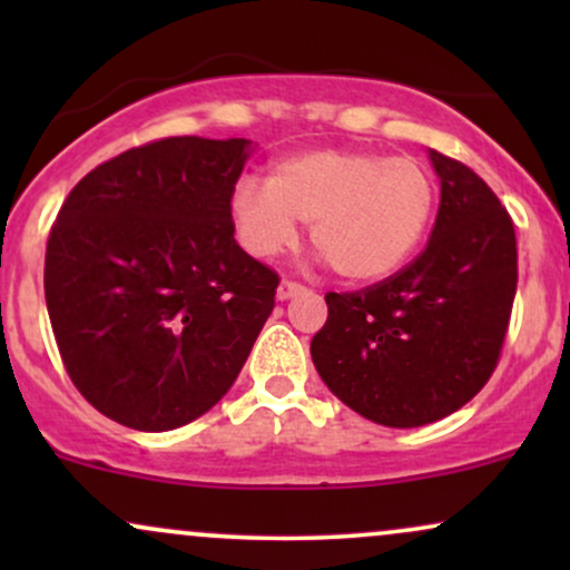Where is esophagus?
I'll return each instance as SVG.
<instances>
[{
    "mask_svg": "<svg viewBox=\"0 0 570 570\" xmlns=\"http://www.w3.org/2000/svg\"><path fill=\"white\" fill-rule=\"evenodd\" d=\"M305 292V286L303 284H297V281H289V278H284L278 284V299L281 303H284V299H292V297H297V294H303Z\"/></svg>",
    "mask_w": 570,
    "mask_h": 570,
    "instance_id": "1",
    "label": "esophagus"
}]
</instances>
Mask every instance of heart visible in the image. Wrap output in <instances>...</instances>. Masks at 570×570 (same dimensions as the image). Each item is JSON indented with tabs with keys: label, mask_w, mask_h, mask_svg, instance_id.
I'll list each match as a JSON object with an SVG mask.
<instances>
[{
	"label": "heart",
	"mask_w": 570,
	"mask_h": 570,
	"mask_svg": "<svg viewBox=\"0 0 570 570\" xmlns=\"http://www.w3.org/2000/svg\"><path fill=\"white\" fill-rule=\"evenodd\" d=\"M436 206L434 174L415 158L362 149H311L278 160L265 187L233 189L230 222L252 257L271 259L311 222V244L340 278L372 284L421 246Z\"/></svg>",
	"instance_id": "heart-1"
}]
</instances>
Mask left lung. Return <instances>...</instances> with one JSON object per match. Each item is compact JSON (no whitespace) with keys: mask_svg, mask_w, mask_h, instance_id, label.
Here are the masks:
<instances>
[{"mask_svg":"<svg viewBox=\"0 0 570 570\" xmlns=\"http://www.w3.org/2000/svg\"><path fill=\"white\" fill-rule=\"evenodd\" d=\"M442 198L426 248L391 278L330 292L311 356L326 389L372 423L415 429L461 410L499 364L517 292L512 217L431 149Z\"/></svg>","mask_w":570,"mask_h":570,"instance_id":"8db88e82","label":"left lung"}]
</instances>
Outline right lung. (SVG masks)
Instances as JSON below:
<instances>
[{"label":"right lung","instance_id":"right-lung-1","mask_svg":"<svg viewBox=\"0 0 570 570\" xmlns=\"http://www.w3.org/2000/svg\"><path fill=\"white\" fill-rule=\"evenodd\" d=\"M248 139L171 136L96 166L63 200L45 299L71 383L128 429L168 431L230 391L278 273L235 244Z\"/></svg>","mask_w":570,"mask_h":570}]
</instances>
